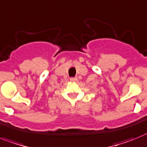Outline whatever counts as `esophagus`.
<instances>
[{
	"instance_id": "34e87169",
	"label": "esophagus",
	"mask_w": 147,
	"mask_h": 147,
	"mask_svg": "<svg viewBox=\"0 0 147 147\" xmlns=\"http://www.w3.org/2000/svg\"><path fill=\"white\" fill-rule=\"evenodd\" d=\"M70 81H72V82H77L78 78H70Z\"/></svg>"
}]
</instances>
